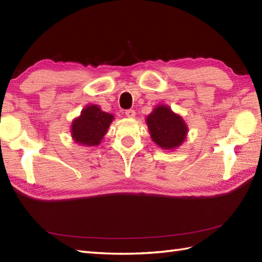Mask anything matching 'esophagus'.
<instances>
[{
    "instance_id": "1",
    "label": "esophagus",
    "mask_w": 262,
    "mask_h": 262,
    "mask_svg": "<svg viewBox=\"0 0 262 262\" xmlns=\"http://www.w3.org/2000/svg\"><path fill=\"white\" fill-rule=\"evenodd\" d=\"M125 115H126V117H128V118H134L136 113H135V110L129 109V110H126L125 111Z\"/></svg>"
}]
</instances>
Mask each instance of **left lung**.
Returning a JSON list of instances; mask_svg holds the SVG:
<instances>
[{
    "label": "left lung",
    "instance_id": "obj_1",
    "mask_svg": "<svg viewBox=\"0 0 262 262\" xmlns=\"http://www.w3.org/2000/svg\"><path fill=\"white\" fill-rule=\"evenodd\" d=\"M146 125L152 141L162 149H174L187 138L188 125L169 105L158 104L146 117Z\"/></svg>",
    "mask_w": 262,
    "mask_h": 262
}]
</instances>
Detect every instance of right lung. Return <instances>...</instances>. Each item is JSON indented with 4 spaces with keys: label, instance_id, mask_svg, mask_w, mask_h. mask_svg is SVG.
Wrapping results in <instances>:
<instances>
[{
    "label": "right lung",
    "instance_id": "add662e5",
    "mask_svg": "<svg viewBox=\"0 0 262 262\" xmlns=\"http://www.w3.org/2000/svg\"><path fill=\"white\" fill-rule=\"evenodd\" d=\"M113 120L114 115L104 113L97 104H88L72 121V138L81 146H98Z\"/></svg>",
    "mask_w": 262,
    "mask_h": 262
}]
</instances>
